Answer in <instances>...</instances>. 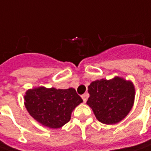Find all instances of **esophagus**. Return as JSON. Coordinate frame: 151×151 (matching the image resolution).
<instances>
[{
    "label": "esophagus",
    "instance_id": "obj_1",
    "mask_svg": "<svg viewBox=\"0 0 151 151\" xmlns=\"http://www.w3.org/2000/svg\"><path fill=\"white\" fill-rule=\"evenodd\" d=\"M81 98L83 100V101L86 103V101H87V98H88V93H85L81 96Z\"/></svg>",
    "mask_w": 151,
    "mask_h": 151
}]
</instances>
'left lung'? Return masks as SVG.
<instances>
[{
	"label": "left lung",
	"mask_w": 151,
	"mask_h": 151,
	"mask_svg": "<svg viewBox=\"0 0 151 151\" xmlns=\"http://www.w3.org/2000/svg\"><path fill=\"white\" fill-rule=\"evenodd\" d=\"M134 86L131 81L120 77L101 79L88 86L87 104L102 124H115L124 119L133 107Z\"/></svg>",
	"instance_id": "obj_1"
}]
</instances>
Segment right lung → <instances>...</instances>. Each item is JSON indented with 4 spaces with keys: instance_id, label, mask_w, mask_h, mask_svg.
I'll return each mask as SVG.
<instances>
[{
    "instance_id": "1",
    "label": "right lung",
    "mask_w": 151,
    "mask_h": 151,
    "mask_svg": "<svg viewBox=\"0 0 151 151\" xmlns=\"http://www.w3.org/2000/svg\"><path fill=\"white\" fill-rule=\"evenodd\" d=\"M24 104L29 114L44 127L57 129L70 121L73 109L83 101L74 88L38 87L28 89Z\"/></svg>"
}]
</instances>
